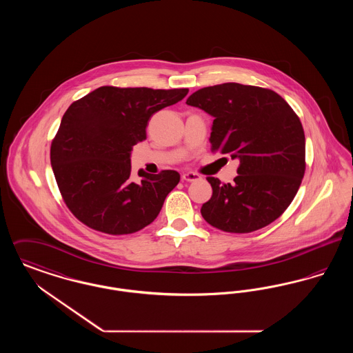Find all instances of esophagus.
I'll use <instances>...</instances> for the list:
<instances>
[{
  "mask_svg": "<svg viewBox=\"0 0 353 353\" xmlns=\"http://www.w3.org/2000/svg\"><path fill=\"white\" fill-rule=\"evenodd\" d=\"M181 179H183L184 181H188V183H193V181L201 180V176L197 174V173H194V172H186V173H184V174L181 176Z\"/></svg>",
  "mask_w": 353,
  "mask_h": 353,
  "instance_id": "obj_1",
  "label": "esophagus"
}]
</instances>
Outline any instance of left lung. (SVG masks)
Here are the masks:
<instances>
[{"mask_svg":"<svg viewBox=\"0 0 353 353\" xmlns=\"http://www.w3.org/2000/svg\"><path fill=\"white\" fill-rule=\"evenodd\" d=\"M188 105L213 117L212 151L239 160L233 184L206 177L213 194L203 219L228 233H252L281 217L305 169L302 123L276 92L239 83L203 87Z\"/></svg>","mask_w":353,"mask_h":353,"instance_id":"1","label":"left lung"}]
</instances>
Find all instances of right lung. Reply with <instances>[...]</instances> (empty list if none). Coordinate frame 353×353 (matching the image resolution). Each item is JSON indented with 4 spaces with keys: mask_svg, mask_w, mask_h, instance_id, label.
I'll list each match as a JSON object with an SVG mask.
<instances>
[{
    "mask_svg": "<svg viewBox=\"0 0 353 353\" xmlns=\"http://www.w3.org/2000/svg\"><path fill=\"white\" fill-rule=\"evenodd\" d=\"M188 88L103 85L74 101L51 143L50 161L71 213L105 234H131L159 216L176 170L131 173V152L145 140L152 115L183 101Z\"/></svg>",
    "mask_w": 353,
    "mask_h": 353,
    "instance_id": "add662e5",
    "label": "right lung"
}]
</instances>
